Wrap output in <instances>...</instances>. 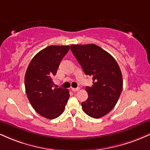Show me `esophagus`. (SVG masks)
Instances as JSON below:
<instances>
[{
    "label": "esophagus",
    "instance_id": "1",
    "mask_svg": "<svg viewBox=\"0 0 150 150\" xmlns=\"http://www.w3.org/2000/svg\"><path fill=\"white\" fill-rule=\"evenodd\" d=\"M71 89L73 92H77V91L80 90V87H77V88H71Z\"/></svg>",
    "mask_w": 150,
    "mask_h": 150
}]
</instances>
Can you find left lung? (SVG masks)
Segmentation results:
<instances>
[{"label": "left lung", "mask_w": 150, "mask_h": 150, "mask_svg": "<svg viewBox=\"0 0 150 150\" xmlns=\"http://www.w3.org/2000/svg\"><path fill=\"white\" fill-rule=\"evenodd\" d=\"M70 50L85 75L92 77L86 87L88 98L82 103L84 112L94 118L108 113L116 106L123 89V77L114 58L94 44L71 45Z\"/></svg>", "instance_id": "left-lung-1"}]
</instances>
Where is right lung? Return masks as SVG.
<instances>
[{
  "label": "right lung",
  "instance_id": "1",
  "mask_svg": "<svg viewBox=\"0 0 150 150\" xmlns=\"http://www.w3.org/2000/svg\"><path fill=\"white\" fill-rule=\"evenodd\" d=\"M69 49V46H48L34 56L26 71L27 98L34 110L48 119L61 115L70 97L68 89L53 87V77Z\"/></svg>",
  "mask_w": 150,
  "mask_h": 150
}]
</instances>
